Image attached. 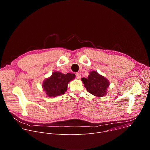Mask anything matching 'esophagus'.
<instances>
[{
  "instance_id": "obj_1",
  "label": "esophagus",
  "mask_w": 150,
  "mask_h": 150,
  "mask_svg": "<svg viewBox=\"0 0 150 150\" xmlns=\"http://www.w3.org/2000/svg\"><path fill=\"white\" fill-rule=\"evenodd\" d=\"M75 75H76V78L77 79H80L81 78V75H80V74L79 73H78V72H77V73H76L75 74Z\"/></svg>"
}]
</instances>
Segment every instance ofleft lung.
<instances>
[{
    "label": "left lung",
    "mask_w": 150,
    "mask_h": 150,
    "mask_svg": "<svg viewBox=\"0 0 150 150\" xmlns=\"http://www.w3.org/2000/svg\"><path fill=\"white\" fill-rule=\"evenodd\" d=\"M87 90L97 97H103L106 94V90L109 85V81L96 71L90 72L87 78L81 79Z\"/></svg>",
    "instance_id": "obj_1"
}]
</instances>
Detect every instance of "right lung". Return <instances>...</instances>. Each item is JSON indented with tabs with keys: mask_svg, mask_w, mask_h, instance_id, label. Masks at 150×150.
Wrapping results in <instances>:
<instances>
[{
	"mask_svg": "<svg viewBox=\"0 0 150 150\" xmlns=\"http://www.w3.org/2000/svg\"><path fill=\"white\" fill-rule=\"evenodd\" d=\"M75 77V75L74 74H63L55 72L50 78L44 81L42 87L49 97H56L65 93L67 90L68 82Z\"/></svg>",
	"mask_w": 150,
	"mask_h": 150,
	"instance_id": "right-lung-1",
	"label": "right lung"
}]
</instances>
